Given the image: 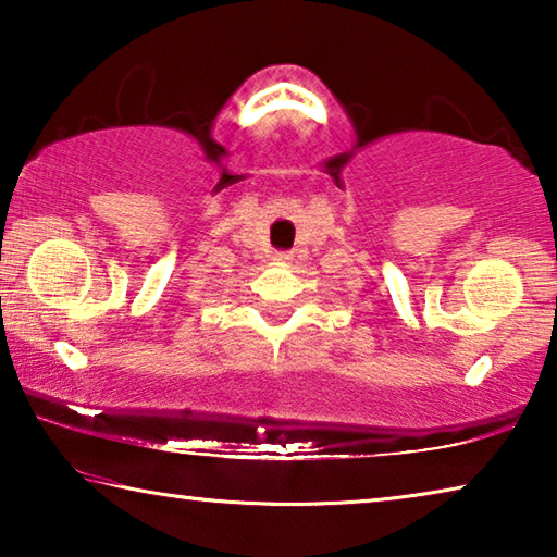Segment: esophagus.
<instances>
[{"label": "esophagus", "mask_w": 557, "mask_h": 557, "mask_svg": "<svg viewBox=\"0 0 557 557\" xmlns=\"http://www.w3.org/2000/svg\"><path fill=\"white\" fill-rule=\"evenodd\" d=\"M272 260H275L277 265H289L292 252H275V256H272Z\"/></svg>", "instance_id": "34e87169"}]
</instances>
